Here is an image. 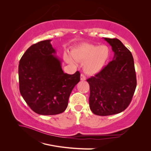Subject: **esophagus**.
I'll use <instances>...</instances> for the list:
<instances>
[{
    "mask_svg": "<svg viewBox=\"0 0 151 151\" xmlns=\"http://www.w3.org/2000/svg\"><path fill=\"white\" fill-rule=\"evenodd\" d=\"M85 80H86V77L83 74H81V81H85Z\"/></svg>",
    "mask_w": 151,
    "mask_h": 151,
    "instance_id": "1",
    "label": "esophagus"
}]
</instances>
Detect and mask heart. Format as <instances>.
I'll return each mask as SVG.
<instances>
[{
	"mask_svg": "<svg viewBox=\"0 0 151 151\" xmlns=\"http://www.w3.org/2000/svg\"><path fill=\"white\" fill-rule=\"evenodd\" d=\"M70 55L75 61L84 62L83 68L87 74L94 76L103 69L109 58V49L106 45L83 43L73 48ZM72 59L68 55H65L67 63L75 64V60Z\"/></svg>",
	"mask_w": 151,
	"mask_h": 151,
	"instance_id": "heart-1",
	"label": "heart"
}]
</instances>
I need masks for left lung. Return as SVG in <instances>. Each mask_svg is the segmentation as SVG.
<instances>
[{"mask_svg": "<svg viewBox=\"0 0 151 151\" xmlns=\"http://www.w3.org/2000/svg\"><path fill=\"white\" fill-rule=\"evenodd\" d=\"M111 47L113 60L87 80L90 87L89 107L95 115L108 116L124 111L137 86L134 58L119 40L103 38Z\"/></svg>", "mask_w": 151, "mask_h": 151, "instance_id": "left-lung-1", "label": "left lung"}]
</instances>
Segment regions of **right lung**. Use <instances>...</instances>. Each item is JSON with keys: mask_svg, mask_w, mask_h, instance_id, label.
<instances>
[{"mask_svg": "<svg viewBox=\"0 0 151 151\" xmlns=\"http://www.w3.org/2000/svg\"><path fill=\"white\" fill-rule=\"evenodd\" d=\"M51 41L31 45L21 57L18 69L21 96L32 110L42 115L64 111L80 81L79 71L72 75L63 72L62 60L55 55Z\"/></svg>", "mask_w": 151, "mask_h": 151, "instance_id": "add662e5", "label": "right lung"}]
</instances>
